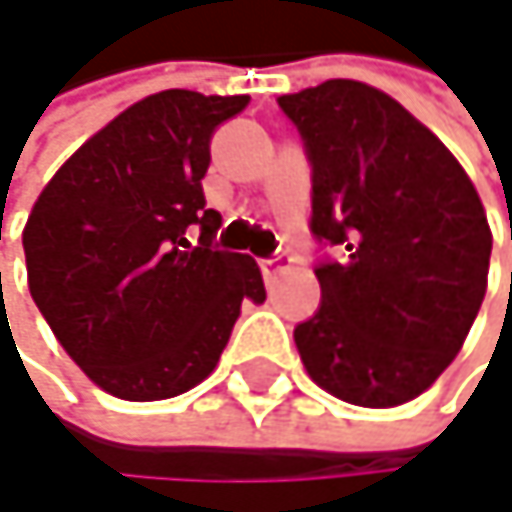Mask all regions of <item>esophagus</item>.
Masks as SVG:
<instances>
[{
  "label": "esophagus",
  "mask_w": 512,
  "mask_h": 512,
  "mask_svg": "<svg viewBox=\"0 0 512 512\" xmlns=\"http://www.w3.org/2000/svg\"><path fill=\"white\" fill-rule=\"evenodd\" d=\"M288 264H291V254H288V251H276V254H270V258L261 261V273H264L267 279H273V276L282 273Z\"/></svg>",
  "instance_id": "esophagus-1"
}]
</instances>
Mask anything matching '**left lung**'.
<instances>
[{
    "label": "left lung",
    "mask_w": 512,
    "mask_h": 512,
    "mask_svg": "<svg viewBox=\"0 0 512 512\" xmlns=\"http://www.w3.org/2000/svg\"><path fill=\"white\" fill-rule=\"evenodd\" d=\"M312 166L321 306L294 327L306 373L355 407L419 397L458 355L492 230L449 148L388 93L334 78L279 96Z\"/></svg>",
    "instance_id": "obj_1"
}]
</instances>
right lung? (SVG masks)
I'll return each instance as SVG.
<instances>
[{"label":"right lung","mask_w":512,"mask_h":512,"mask_svg":"<svg viewBox=\"0 0 512 512\" xmlns=\"http://www.w3.org/2000/svg\"><path fill=\"white\" fill-rule=\"evenodd\" d=\"M245 105L154 93L87 139L32 206L29 294L69 358L121 400L203 382L242 300H267L258 264L215 245L221 215L203 194L212 136Z\"/></svg>","instance_id":"add662e5"}]
</instances>
